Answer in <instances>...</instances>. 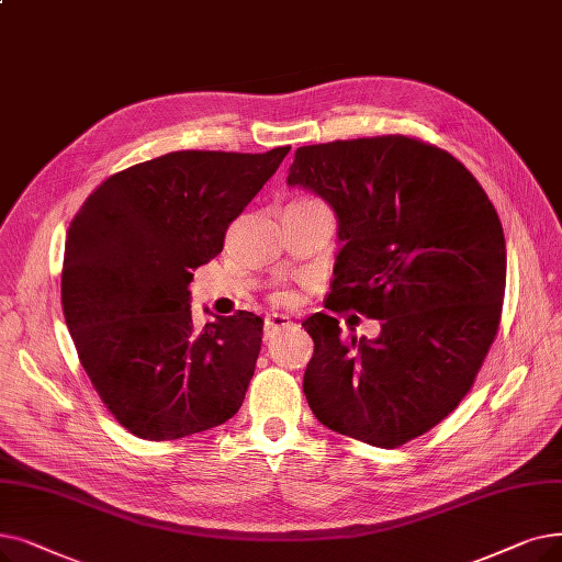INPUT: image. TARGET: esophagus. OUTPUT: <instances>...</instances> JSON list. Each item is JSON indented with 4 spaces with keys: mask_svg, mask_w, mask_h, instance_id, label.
<instances>
[{
    "mask_svg": "<svg viewBox=\"0 0 562 562\" xmlns=\"http://www.w3.org/2000/svg\"><path fill=\"white\" fill-rule=\"evenodd\" d=\"M291 326H294V322H291L286 314H268L263 319V333L266 335H273V333L291 328Z\"/></svg>",
    "mask_w": 562,
    "mask_h": 562,
    "instance_id": "esophagus-1",
    "label": "esophagus"
}]
</instances>
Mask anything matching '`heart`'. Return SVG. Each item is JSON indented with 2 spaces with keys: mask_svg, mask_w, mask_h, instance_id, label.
<instances>
[{
  "mask_svg": "<svg viewBox=\"0 0 562 562\" xmlns=\"http://www.w3.org/2000/svg\"><path fill=\"white\" fill-rule=\"evenodd\" d=\"M278 299H280V301H284V299H286V294H284V291H282V294H278Z\"/></svg>",
  "mask_w": 562,
  "mask_h": 562,
  "instance_id": "heart-1",
  "label": "heart"
}]
</instances>
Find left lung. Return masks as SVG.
<instances>
[{"label": "left lung", "mask_w": 562, "mask_h": 562, "mask_svg": "<svg viewBox=\"0 0 562 562\" xmlns=\"http://www.w3.org/2000/svg\"><path fill=\"white\" fill-rule=\"evenodd\" d=\"M286 183L337 215L326 307L381 324L368 339L341 337L324 312L303 322L307 404L337 434L404 446L450 416L494 345L507 266L498 213L454 156L406 135L301 146Z\"/></svg>", "instance_id": "8db88e82"}]
</instances>
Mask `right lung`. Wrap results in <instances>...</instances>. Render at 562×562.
Segmentation results:
<instances>
[{
  "label": "right lung",
  "mask_w": 562,
  "mask_h": 562,
  "mask_svg": "<svg viewBox=\"0 0 562 562\" xmlns=\"http://www.w3.org/2000/svg\"><path fill=\"white\" fill-rule=\"evenodd\" d=\"M175 151L95 188L66 234L61 307L82 368L121 427L175 441L227 423L246 400L261 316L192 324V271L289 154Z\"/></svg>",
  "instance_id": "obj_1"
}]
</instances>
